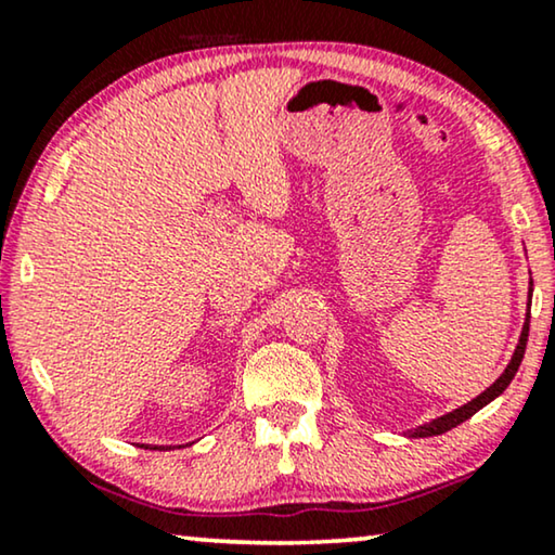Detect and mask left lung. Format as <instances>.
<instances>
[{
    "instance_id": "left-lung-1",
    "label": "left lung",
    "mask_w": 555,
    "mask_h": 555,
    "mask_svg": "<svg viewBox=\"0 0 555 555\" xmlns=\"http://www.w3.org/2000/svg\"><path fill=\"white\" fill-rule=\"evenodd\" d=\"M530 295H533V280H530ZM530 295H528V308H530ZM528 331H530V313H526V323H522L520 340H518V346H515L513 359H511V363H507V366H505L503 374H500V376L495 378V384H490L488 389H485V391L480 393V397H475L473 401H467V404H462L460 409H454V412L437 416V420H431V422H427V424H420V427H416V429H409L406 437H437V435H444V431L454 429V427H457V424L467 422L469 416L480 412L482 406H488L492 399H498L500 393H503V391L507 389V386H511L513 376L518 374L520 361H522V353H526Z\"/></svg>"
}]
</instances>
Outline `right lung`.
<instances>
[{
  "mask_svg": "<svg viewBox=\"0 0 555 555\" xmlns=\"http://www.w3.org/2000/svg\"><path fill=\"white\" fill-rule=\"evenodd\" d=\"M146 450H171V447H162V444H154V447H151V444H146Z\"/></svg>",
  "mask_w": 555,
  "mask_h": 555,
  "instance_id": "add662e5",
  "label": "right lung"
}]
</instances>
